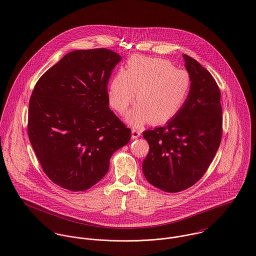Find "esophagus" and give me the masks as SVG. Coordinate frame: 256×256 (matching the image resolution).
I'll return each instance as SVG.
<instances>
[{
  "label": "esophagus",
  "mask_w": 256,
  "mask_h": 256,
  "mask_svg": "<svg viewBox=\"0 0 256 256\" xmlns=\"http://www.w3.org/2000/svg\"><path fill=\"white\" fill-rule=\"evenodd\" d=\"M140 136H142V134H140V132L138 130L132 128V140H136V138H138Z\"/></svg>",
  "instance_id": "obj_1"
}]
</instances>
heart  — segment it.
<instances>
[{
	"mask_svg": "<svg viewBox=\"0 0 256 256\" xmlns=\"http://www.w3.org/2000/svg\"><path fill=\"white\" fill-rule=\"evenodd\" d=\"M192 86L190 74L176 68L167 60L132 57L124 72L110 82L109 103L124 113L134 100L138 105L126 114L128 122L140 126L151 120L161 124L170 120L186 101Z\"/></svg>",
	"mask_w": 256,
	"mask_h": 256,
	"instance_id": "obj_1",
	"label": "heart"
}]
</instances>
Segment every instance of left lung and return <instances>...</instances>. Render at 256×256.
Listing matches in <instances>:
<instances>
[{"instance_id":"obj_1","label":"left lung","mask_w":256,"mask_h":256,"mask_svg":"<svg viewBox=\"0 0 256 256\" xmlns=\"http://www.w3.org/2000/svg\"><path fill=\"white\" fill-rule=\"evenodd\" d=\"M182 57L192 78L186 101L166 126L142 134L150 147L142 163L144 176L167 192H178L198 182L222 138L220 89L198 60Z\"/></svg>"}]
</instances>
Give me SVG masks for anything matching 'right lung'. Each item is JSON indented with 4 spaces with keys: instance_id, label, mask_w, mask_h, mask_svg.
Segmentation results:
<instances>
[{
    "instance_id": "1",
    "label": "right lung",
    "mask_w": 256,
    "mask_h": 256,
    "mask_svg": "<svg viewBox=\"0 0 256 256\" xmlns=\"http://www.w3.org/2000/svg\"><path fill=\"white\" fill-rule=\"evenodd\" d=\"M122 57L105 48L66 54L37 82L29 100V140L48 178L84 192L109 170L132 130L109 108L108 82Z\"/></svg>"
}]
</instances>
